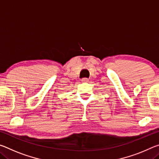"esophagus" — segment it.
Returning <instances> with one entry per match:
<instances>
[{
	"instance_id": "obj_1",
	"label": "esophagus",
	"mask_w": 159,
	"mask_h": 159,
	"mask_svg": "<svg viewBox=\"0 0 159 159\" xmlns=\"http://www.w3.org/2000/svg\"><path fill=\"white\" fill-rule=\"evenodd\" d=\"M81 81L83 83H88V81H89V79H87V78H84V79H81Z\"/></svg>"
}]
</instances>
